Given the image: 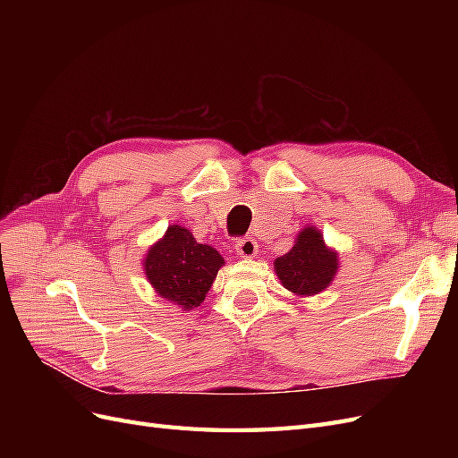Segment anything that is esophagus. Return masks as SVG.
<instances>
[{
    "label": "esophagus",
    "instance_id": "1",
    "mask_svg": "<svg viewBox=\"0 0 458 458\" xmlns=\"http://www.w3.org/2000/svg\"><path fill=\"white\" fill-rule=\"evenodd\" d=\"M234 250L241 258H254L258 254V242L252 237H244L234 242Z\"/></svg>",
    "mask_w": 458,
    "mask_h": 458
}]
</instances>
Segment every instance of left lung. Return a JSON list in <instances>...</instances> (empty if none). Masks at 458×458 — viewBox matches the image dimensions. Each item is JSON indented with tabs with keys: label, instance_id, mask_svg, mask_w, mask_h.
<instances>
[{
	"label": "left lung",
	"instance_id": "8db88e82",
	"mask_svg": "<svg viewBox=\"0 0 458 458\" xmlns=\"http://www.w3.org/2000/svg\"><path fill=\"white\" fill-rule=\"evenodd\" d=\"M338 256L325 246L323 234L313 227L303 229L288 254L276 258L275 271L283 286L300 296H313L335 279Z\"/></svg>",
	"mask_w": 458,
	"mask_h": 458
}]
</instances>
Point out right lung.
Instances as JSON below:
<instances>
[{"mask_svg":"<svg viewBox=\"0 0 458 458\" xmlns=\"http://www.w3.org/2000/svg\"><path fill=\"white\" fill-rule=\"evenodd\" d=\"M224 263L216 248L199 244L189 229L172 225L148 250L145 273L162 298L189 311L200 306Z\"/></svg>","mask_w":458,"mask_h":458,"instance_id":"obj_1","label":"right lung"}]
</instances>
